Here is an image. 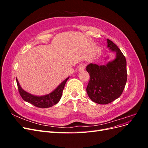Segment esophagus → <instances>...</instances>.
Returning <instances> with one entry per match:
<instances>
[{
  "mask_svg": "<svg viewBox=\"0 0 148 148\" xmlns=\"http://www.w3.org/2000/svg\"><path fill=\"white\" fill-rule=\"evenodd\" d=\"M85 67H86V65L85 64H81L78 67V71H82L84 70Z\"/></svg>",
  "mask_w": 148,
  "mask_h": 148,
  "instance_id": "1",
  "label": "esophagus"
}]
</instances>
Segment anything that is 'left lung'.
<instances>
[{
    "mask_svg": "<svg viewBox=\"0 0 148 148\" xmlns=\"http://www.w3.org/2000/svg\"><path fill=\"white\" fill-rule=\"evenodd\" d=\"M107 40V47L116 53L115 59L106 65L91 63L86 66L90 75L86 92L91 101L99 104H109L119 98L127 80L126 59L117 46Z\"/></svg>",
    "mask_w": 148,
    "mask_h": 148,
    "instance_id": "8db88e82",
    "label": "left lung"
}]
</instances>
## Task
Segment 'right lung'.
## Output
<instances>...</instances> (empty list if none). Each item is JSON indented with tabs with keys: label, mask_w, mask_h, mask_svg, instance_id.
Segmentation results:
<instances>
[{
	"label": "right lung",
	"mask_w": 148,
	"mask_h": 148,
	"mask_svg": "<svg viewBox=\"0 0 148 148\" xmlns=\"http://www.w3.org/2000/svg\"><path fill=\"white\" fill-rule=\"evenodd\" d=\"M69 78V77L66 78L52 92L41 96H34L25 91L20 86L16 78V80L20 95L24 101L30 103V104H33L36 107H39V108H47V107H51L57 104L59 102L65 83Z\"/></svg>",
	"instance_id": "add662e5"
}]
</instances>
